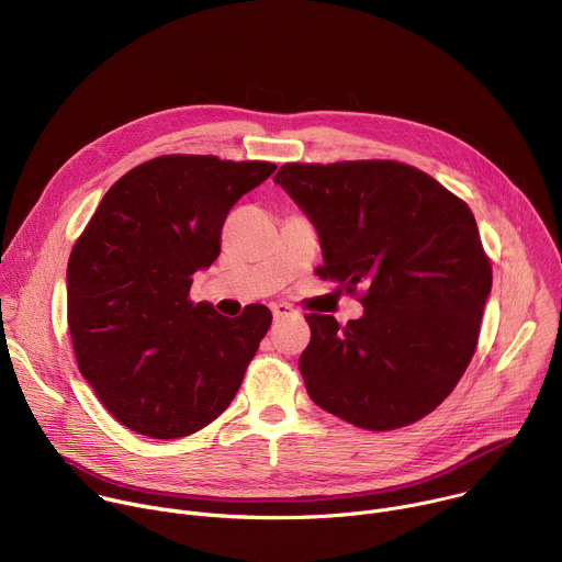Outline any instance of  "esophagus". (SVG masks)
<instances>
[{
  "label": "esophagus",
  "mask_w": 562,
  "mask_h": 562,
  "mask_svg": "<svg viewBox=\"0 0 562 562\" xmlns=\"http://www.w3.org/2000/svg\"><path fill=\"white\" fill-rule=\"evenodd\" d=\"M271 313H273V319H276V323H280V319H284V317L293 315L295 311H293L289 304H273V306H271Z\"/></svg>",
  "instance_id": "34e87169"
}]
</instances>
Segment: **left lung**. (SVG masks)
<instances>
[{
    "label": "left lung",
    "mask_w": 562,
    "mask_h": 562,
    "mask_svg": "<svg viewBox=\"0 0 562 562\" xmlns=\"http://www.w3.org/2000/svg\"><path fill=\"white\" fill-rule=\"evenodd\" d=\"M273 182L319 235L317 276L347 293L364 286V313L345 327L306 315V393L369 431L425 418L462 378L492 291L473 213L431 176L391 159L293 162Z\"/></svg>",
    "instance_id": "1"
}]
</instances>
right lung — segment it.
Wrapping results in <instances>:
<instances>
[{
	"mask_svg": "<svg viewBox=\"0 0 562 562\" xmlns=\"http://www.w3.org/2000/svg\"><path fill=\"white\" fill-rule=\"evenodd\" d=\"M273 171L215 155L155 157L106 191L79 235L66 269L72 349L124 427L173 440L231 405L271 311L251 304L224 317L189 291L220 256L231 206Z\"/></svg>",
	"mask_w": 562,
	"mask_h": 562,
	"instance_id": "right-lung-1",
	"label": "right lung"
}]
</instances>
